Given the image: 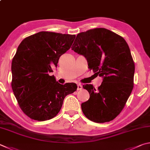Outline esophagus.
Wrapping results in <instances>:
<instances>
[{
    "label": "esophagus",
    "mask_w": 150,
    "mask_h": 150,
    "mask_svg": "<svg viewBox=\"0 0 150 150\" xmlns=\"http://www.w3.org/2000/svg\"><path fill=\"white\" fill-rule=\"evenodd\" d=\"M83 88V86L81 85V84H77V91H80V90H81Z\"/></svg>",
    "instance_id": "esophagus-1"
}]
</instances>
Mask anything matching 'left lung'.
Listing matches in <instances>:
<instances>
[{"label":"left lung","instance_id":"8db88e82","mask_svg":"<svg viewBox=\"0 0 150 150\" xmlns=\"http://www.w3.org/2000/svg\"><path fill=\"white\" fill-rule=\"evenodd\" d=\"M72 50L84 56L90 69L103 77L98 89L83 85L90 98L81 103L89 120L109 122L124 108L134 86V63L129 45L120 35L105 28H96L77 35Z\"/></svg>","mask_w":150,"mask_h":150}]
</instances>
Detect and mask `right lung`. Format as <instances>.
Returning a JSON list of instances; mask_svg holds the SVG:
<instances>
[{
  "instance_id": "1",
  "label": "right lung",
  "mask_w": 150,
  "mask_h": 150,
  "mask_svg": "<svg viewBox=\"0 0 150 150\" xmlns=\"http://www.w3.org/2000/svg\"><path fill=\"white\" fill-rule=\"evenodd\" d=\"M75 35L40 31L24 39L12 62V88L21 110L29 118L43 121L60 111L67 95L77 88L75 83L57 82L52 67L71 47Z\"/></svg>"
}]
</instances>
